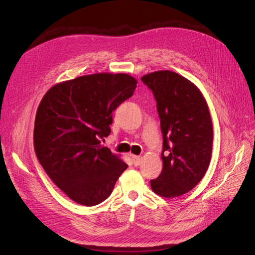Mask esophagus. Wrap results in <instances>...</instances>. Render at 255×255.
Instances as JSON below:
<instances>
[{
    "label": "esophagus",
    "mask_w": 255,
    "mask_h": 255,
    "mask_svg": "<svg viewBox=\"0 0 255 255\" xmlns=\"http://www.w3.org/2000/svg\"><path fill=\"white\" fill-rule=\"evenodd\" d=\"M132 159H133V163H134V165H135V166H138V165H140L141 160H142V157L133 155V156H132Z\"/></svg>",
    "instance_id": "1"
}]
</instances>
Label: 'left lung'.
Instances as JSON below:
<instances>
[{
    "label": "left lung",
    "mask_w": 255,
    "mask_h": 255,
    "mask_svg": "<svg viewBox=\"0 0 255 255\" xmlns=\"http://www.w3.org/2000/svg\"><path fill=\"white\" fill-rule=\"evenodd\" d=\"M141 81L156 100L163 133V170L151 180L152 190L164 198L186 194L202 180L212 158L213 122L201 91L184 76L164 70Z\"/></svg>",
    "instance_id": "1"
}]
</instances>
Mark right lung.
I'll use <instances>...</instances> for the list:
<instances>
[{
  "instance_id": "add662e5",
  "label": "right lung",
  "mask_w": 255,
  "mask_h": 255,
  "mask_svg": "<svg viewBox=\"0 0 255 255\" xmlns=\"http://www.w3.org/2000/svg\"><path fill=\"white\" fill-rule=\"evenodd\" d=\"M137 81L126 73H96L58 83L38 106L34 148L56 186L74 202L94 206L109 198L128 165L101 141L113 112L130 98Z\"/></svg>"
}]
</instances>
